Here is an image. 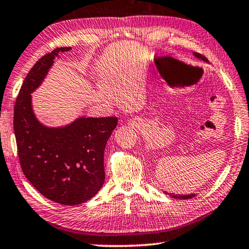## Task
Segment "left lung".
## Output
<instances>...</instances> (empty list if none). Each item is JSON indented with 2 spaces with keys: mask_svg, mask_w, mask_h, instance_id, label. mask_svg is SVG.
<instances>
[{
  "mask_svg": "<svg viewBox=\"0 0 249 249\" xmlns=\"http://www.w3.org/2000/svg\"><path fill=\"white\" fill-rule=\"evenodd\" d=\"M194 55L195 56L197 57V58H199V60H202V61H204V62H208V60L205 56H203L202 54H199V53H194ZM171 196L172 197H174V198H179V199H188V198H192V197H194L195 195L194 194H189V195H173V194H171Z\"/></svg>",
  "mask_w": 249,
  "mask_h": 249,
  "instance_id": "obj_1",
  "label": "left lung"
}]
</instances>
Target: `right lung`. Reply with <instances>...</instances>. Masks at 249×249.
I'll use <instances>...</instances> for the list:
<instances>
[{
  "mask_svg": "<svg viewBox=\"0 0 249 249\" xmlns=\"http://www.w3.org/2000/svg\"><path fill=\"white\" fill-rule=\"evenodd\" d=\"M57 47L35 63L14 105V134L22 171L30 183L52 202L74 206L88 202L104 184V149L117 117H80L63 127L37 121L32 96L52 68Z\"/></svg>",
  "mask_w": 249,
  "mask_h": 249,
  "instance_id": "1",
  "label": "right lung"
}]
</instances>
